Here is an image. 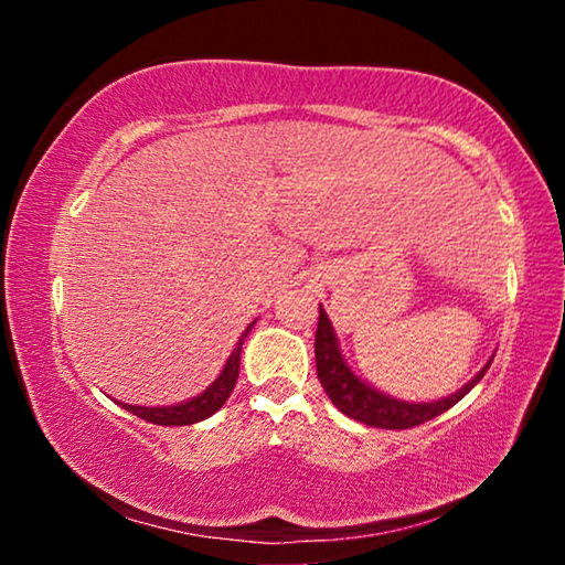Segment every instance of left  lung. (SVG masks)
<instances>
[{"mask_svg":"<svg viewBox=\"0 0 565 565\" xmlns=\"http://www.w3.org/2000/svg\"><path fill=\"white\" fill-rule=\"evenodd\" d=\"M313 351H317V374L323 391H327V396L331 398V404L353 420H361V424L374 428H391V431H404V428H414L436 416H441L444 411L456 406L458 401L483 379L493 361L491 359L486 363V366L478 371L463 388H458L454 396L431 401V404H408V401H398L381 394V391L369 386L366 381H361L353 374L341 356L337 333H333L331 321L323 309H319V327Z\"/></svg>","mask_w":565,"mask_h":565,"instance_id":"8db88e82","label":"left lung"}]
</instances>
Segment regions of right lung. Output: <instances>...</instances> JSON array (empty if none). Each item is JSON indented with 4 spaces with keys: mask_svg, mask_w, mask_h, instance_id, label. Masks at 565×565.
<instances>
[{
    "mask_svg": "<svg viewBox=\"0 0 565 565\" xmlns=\"http://www.w3.org/2000/svg\"><path fill=\"white\" fill-rule=\"evenodd\" d=\"M252 327H254V321L248 323L246 331L242 333V339H238L236 349L232 351V356H228L222 374H218V379L204 391L202 396L189 398V401H184V404H177V406H157V408L129 406V404H119V401L117 404L127 408L129 414L145 418V420H149V424H157V426H189V424H196V420H204L212 414H216V411L226 404L228 394L234 391V384L238 379V359H242V343L248 337Z\"/></svg>",
    "mask_w": 565,
    "mask_h": 565,
    "instance_id": "obj_1",
    "label": "right lung"
}]
</instances>
